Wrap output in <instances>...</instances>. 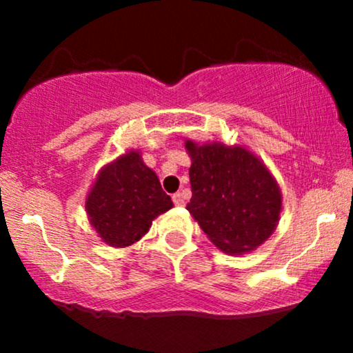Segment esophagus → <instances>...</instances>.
I'll use <instances>...</instances> for the list:
<instances>
[{"instance_id":"1","label":"esophagus","mask_w":353,"mask_h":353,"mask_svg":"<svg viewBox=\"0 0 353 353\" xmlns=\"http://www.w3.org/2000/svg\"><path fill=\"white\" fill-rule=\"evenodd\" d=\"M172 202L176 205H179V208H182V205L185 204V199H184V196H182V192H176L172 196Z\"/></svg>"}]
</instances>
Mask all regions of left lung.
Returning <instances> with one entry per match:
<instances>
[{
    "mask_svg": "<svg viewBox=\"0 0 353 353\" xmlns=\"http://www.w3.org/2000/svg\"><path fill=\"white\" fill-rule=\"evenodd\" d=\"M192 197L188 210L212 244L228 254L254 250L277 225L282 196L252 152L224 144L185 143Z\"/></svg>",
    "mask_w": 353,
    "mask_h": 353,
    "instance_id": "1",
    "label": "left lung"
}]
</instances>
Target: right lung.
<instances>
[{
	"label": "right lung",
	"instance_id": "right-lung-1",
	"mask_svg": "<svg viewBox=\"0 0 353 353\" xmlns=\"http://www.w3.org/2000/svg\"><path fill=\"white\" fill-rule=\"evenodd\" d=\"M172 208L156 172L131 151L104 168L88 194L89 222L112 247L139 241L159 214Z\"/></svg>",
	"mask_w": 353,
	"mask_h": 353
}]
</instances>
